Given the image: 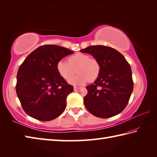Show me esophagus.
<instances>
[{"label":"esophagus","instance_id":"obj_1","mask_svg":"<svg viewBox=\"0 0 157 157\" xmlns=\"http://www.w3.org/2000/svg\"><path fill=\"white\" fill-rule=\"evenodd\" d=\"M80 88L78 87V86H74V90H78Z\"/></svg>","mask_w":157,"mask_h":157}]
</instances>
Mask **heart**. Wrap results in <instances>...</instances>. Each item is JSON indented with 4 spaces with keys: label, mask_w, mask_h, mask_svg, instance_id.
Returning a JSON list of instances; mask_svg holds the SVG:
<instances>
[{
    "label": "heart",
    "mask_w": 157,
    "mask_h": 157,
    "mask_svg": "<svg viewBox=\"0 0 157 157\" xmlns=\"http://www.w3.org/2000/svg\"><path fill=\"white\" fill-rule=\"evenodd\" d=\"M57 72L61 77L69 80L78 72V75L70 80L72 85H82L88 81L93 82L99 77L101 65L99 61L90 56L78 52L67 58V62L60 60L56 64Z\"/></svg>",
    "instance_id": "obj_1"
}]
</instances>
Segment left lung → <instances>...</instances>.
Instances as JSON below:
<instances>
[{"instance_id": "1", "label": "left lung", "mask_w": 157, "mask_h": 157, "mask_svg": "<svg viewBox=\"0 0 157 157\" xmlns=\"http://www.w3.org/2000/svg\"><path fill=\"white\" fill-rule=\"evenodd\" d=\"M80 51L91 54L101 65L99 77L86 87L85 107L101 118L119 114L127 106L134 88L130 64L122 54L109 46H90Z\"/></svg>"}]
</instances>
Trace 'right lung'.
Here are the masks:
<instances>
[{"label": "right lung", "mask_w": 157, "mask_h": 157, "mask_svg": "<svg viewBox=\"0 0 157 157\" xmlns=\"http://www.w3.org/2000/svg\"><path fill=\"white\" fill-rule=\"evenodd\" d=\"M74 53L56 45H44L28 55L19 68L16 92L25 112L35 119L50 121L64 111L73 86L61 77L56 64Z\"/></svg>", "instance_id": "add662e5"}]
</instances>
